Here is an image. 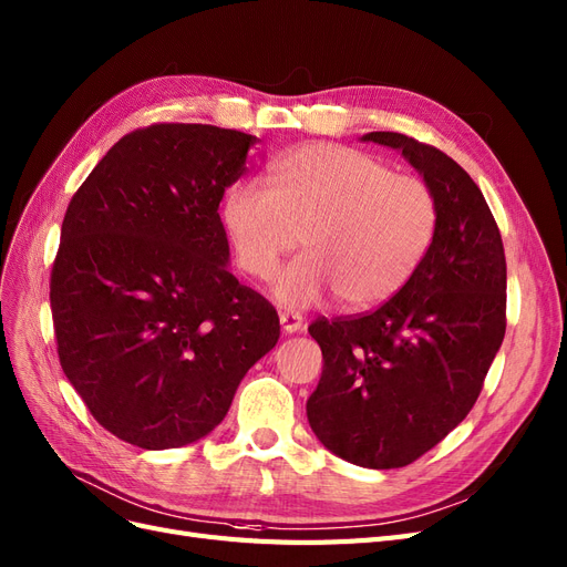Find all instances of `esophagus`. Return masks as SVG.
Segmentation results:
<instances>
[{
    "label": "esophagus",
    "instance_id": "34e87169",
    "mask_svg": "<svg viewBox=\"0 0 567 567\" xmlns=\"http://www.w3.org/2000/svg\"><path fill=\"white\" fill-rule=\"evenodd\" d=\"M279 321H281L284 333H300L305 326V319L298 315V311H281Z\"/></svg>",
    "mask_w": 567,
    "mask_h": 567
}]
</instances>
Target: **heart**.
Segmentation results:
<instances>
[{
    "label": "heart",
    "instance_id": "heart-1",
    "mask_svg": "<svg viewBox=\"0 0 567 567\" xmlns=\"http://www.w3.org/2000/svg\"><path fill=\"white\" fill-rule=\"evenodd\" d=\"M225 225L239 267L269 279L300 244L305 256L275 281L284 307L330 290L349 309L384 302L415 275L439 225L434 192L373 154L342 145L298 147L271 164V189L241 183L227 194Z\"/></svg>",
    "mask_w": 567,
    "mask_h": 567
}]
</instances>
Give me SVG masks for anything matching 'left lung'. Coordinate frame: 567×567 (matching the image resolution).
Masks as SVG:
<instances>
[{
    "mask_svg": "<svg viewBox=\"0 0 567 567\" xmlns=\"http://www.w3.org/2000/svg\"><path fill=\"white\" fill-rule=\"evenodd\" d=\"M363 141L401 150L434 192L439 225L394 298L309 326L323 370L307 420L338 457L399 470L474 408L506 330V260L491 208L455 159L403 133L373 131Z\"/></svg>",
    "mask_w": 567,
    "mask_h": 567,
    "instance_id": "1",
    "label": "left lung"
}]
</instances>
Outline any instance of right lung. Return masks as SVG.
<instances>
[{
  "label": "right lung",
  "instance_id": "right-lung-1",
  "mask_svg": "<svg viewBox=\"0 0 567 567\" xmlns=\"http://www.w3.org/2000/svg\"><path fill=\"white\" fill-rule=\"evenodd\" d=\"M256 135L152 124L112 145L68 206L51 269L58 359L91 415L145 451L204 439L279 317L231 275L225 189Z\"/></svg>",
  "mask_w": 567,
  "mask_h": 567
}]
</instances>
